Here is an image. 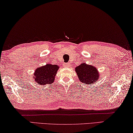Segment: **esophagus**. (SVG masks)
Here are the masks:
<instances>
[{"instance_id":"obj_1","label":"esophagus","mask_w":133,"mask_h":133,"mask_svg":"<svg viewBox=\"0 0 133 133\" xmlns=\"http://www.w3.org/2000/svg\"><path fill=\"white\" fill-rule=\"evenodd\" d=\"M71 66V64H69V63H66V64H65V66L66 67H69Z\"/></svg>"}]
</instances>
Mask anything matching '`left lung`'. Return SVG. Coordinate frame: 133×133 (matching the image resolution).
I'll return each instance as SVG.
<instances>
[{"label":"left lung","mask_w":133,"mask_h":133,"mask_svg":"<svg viewBox=\"0 0 133 133\" xmlns=\"http://www.w3.org/2000/svg\"><path fill=\"white\" fill-rule=\"evenodd\" d=\"M75 70L79 80L85 84L92 85L97 81H99L101 77V74L96 66L85 62L75 67Z\"/></svg>","instance_id":"obj_1"}]
</instances>
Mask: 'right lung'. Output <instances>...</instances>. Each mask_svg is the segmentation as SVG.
Returning a JSON list of instances; mask_svg holds the SVG:
<instances>
[{"mask_svg": "<svg viewBox=\"0 0 133 133\" xmlns=\"http://www.w3.org/2000/svg\"><path fill=\"white\" fill-rule=\"evenodd\" d=\"M59 66L57 65L47 64L38 67L32 75V79L37 83L41 85L52 84Z\"/></svg>", "mask_w": 133, "mask_h": 133, "instance_id": "obj_1", "label": "right lung"}]
</instances>
